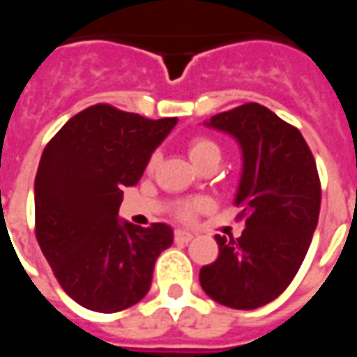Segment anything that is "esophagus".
<instances>
[{"label":"esophagus","mask_w":357,"mask_h":357,"mask_svg":"<svg viewBox=\"0 0 357 357\" xmlns=\"http://www.w3.org/2000/svg\"><path fill=\"white\" fill-rule=\"evenodd\" d=\"M174 239H176V243H189V241L193 239V233L183 231V229H176V233H174Z\"/></svg>","instance_id":"1"}]
</instances>
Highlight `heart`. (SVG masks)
I'll return each mask as SVG.
<instances>
[{
	"label": "heart",
	"mask_w": 357,
	"mask_h": 357,
	"mask_svg": "<svg viewBox=\"0 0 357 357\" xmlns=\"http://www.w3.org/2000/svg\"><path fill=\"white\" fill-rule=\"evenodd\" d=\"M187 153H189V158L193 160L197 166H202L208 160H220L222 156V147L216 139H212L208 135H195L191 139L187 141ZM156 160H158V155H153L149 158V170L155 168ZM208 206V201L206 199H193V201H185L178 204L176 208V216L183 222H191L197 218L199 212Z\"/></svg>",
	"instance_id": "1"
}]
</instances>
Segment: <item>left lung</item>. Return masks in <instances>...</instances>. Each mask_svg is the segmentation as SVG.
Masks as SVG:
<instances>
[{
  "label": "left lung",
  "instance_id": "1",
  "mask_svg": "<svg viewBox=\"0 0 357 357\" xmlns=\"http://www.w3.org/2000/svg\"><path fill=\"white\" fill-rule=\"evenodd\" d=\"M208 126L231 133L243 149L235 204L247 227L239 239L216 235L220 255L199 273L210 298L255 310L291 284L306 258L319 218L321 181L298 128L258 102L220 112Z\"/></svg>",
  "mask_w": 357,
  "mask_h": 357
}]
</instances>
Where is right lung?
Listing matches in <instances>:
<instances>
[{"instance_id":"obj_1","label":"right lung","mask_w":357,"mask_h":357,"mask_svg":"<svg viewBox=\"0 0 357 357\" xmlns=\"http://www.w3.org/2000/svg\"><path fill=\"white\" fill-rule=\"evenodd\" d=\"M176 122L99 102L70 118L43 149L34 181L36 239L80 306L114 314L149 292L174 231L166 224H122L118 208Z\"/></svg>"}]
</instances>
